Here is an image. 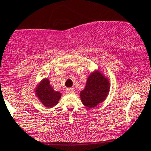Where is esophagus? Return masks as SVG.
Masks as SVG:
<instances>
[{
    "label": "esophagus",
    "mask_w": 151,
    "mask_h": 151,
    "mask_svg": "<svg viewBox=\"0 0 151 151\" xmlns=\"http://www.w3.org/2000/svg\"><path fill=\"white\" fill-rule=\"evenodd\" d=\"M66 92H67L68 94H71V93H74V89L73 88H67L66 89Z\"/></svg>",
    "instance_id": "obj_1"
}]
</instances>
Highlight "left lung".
Returning <instances> with one entry per match:
<instances>
[{
  "instance_id": "obj_1",
  "label": "left lung",
  "mask_w": 151,
  "mask_h": 151,
  "mask_svg": "<svg viewBox=\"0 0 151 151\" xmlns=\"http://www.w3.org/2000/svg\"><path fill=\"white\" fill-rule=\"evenodd\" d=\"M109 89V82L101 73H92L88 77L85 89L81 92L83 104L89 108H95L106 99Z\"/></svg>"
}]
</instances>
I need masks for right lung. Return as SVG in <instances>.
<instances>
[{"instance_id":"add662e5","label":"right lung","mask_w":151,"mask_h":151,"mask_svg":"<svg viewBox=\"0 0 151 151\" xmlns=\"http://www.w3.org/2000/svg\"><path fill=\"white\" fill-rule=\"evenodd\" d=\"M36 89L37 96L45 107L52 108L58 104L61 98V93L52 89L48 79H44Z\"/></svg>"}]
</instances>
